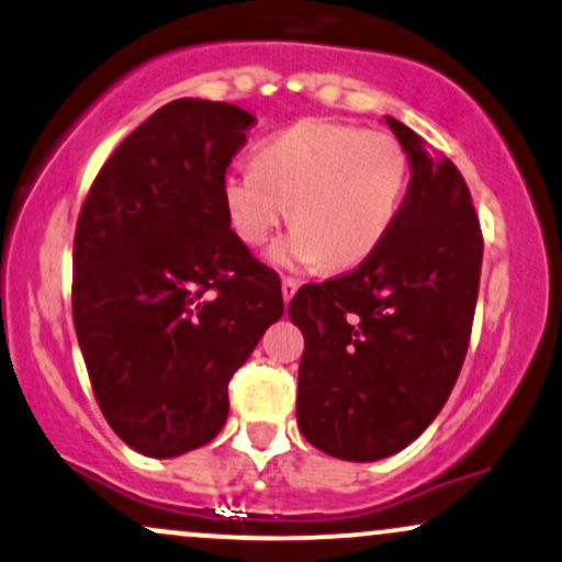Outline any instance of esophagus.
I'll return each mask as SVG.
<instances>
[{"label":"esophagus","instance_id":"esophagus-1","mask_svg":"<svg viewBox=\"0 0 562 562\" xmlns=\"http://www.w3.org/2000/svg\"><path fill=\"white\" fill-rule=\"evenodd\" d=\"M295 290H299V280L295 277H282V299H285V303L293 299Z\"/></svg>","mask_w":562,"mask_h":562}]
</instances>
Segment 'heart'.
Masks as SVG:
<instances>
[{
	"label": "heart",
	"mask_w": 562,
	"mask_h": 562,
	"mask_svg": "<svg viewBox=\"0 0 562 562\" xmlns=\"http://www.w3.org/2000/svg\"><path fill=\"white\" fill-rule=\"evenodd\" d=\"M406 173L404 145L385 128L308 119L263 142L250 169L224 173L222 198L245 245L267 243L290 209L295 229L272 259L348 269L389 235Z\"/></svg>",
	"instance_id": "b5f03b06"
}]
</instances>
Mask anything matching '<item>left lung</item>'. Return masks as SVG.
I'll return each instance as SVG.
<instances>
[{
	"label": "left lung",
	"mask_w": 562,
	"mask_h": 562,
	"mask_svg": "<svg viewBox=\"0 0 562 562\" xmlns=\"http://www.w3.org/2000/svg\"><path fill=\"white\" fill-rule=\"evenodd\" d=\"M385 121L412 166L389 235L288 306L303 333L301 434L351 462L396 454L436 420L465 362L481 282V222L460 169Z\"/></svg>",
	"instance_id": "1"
}]
</instances>
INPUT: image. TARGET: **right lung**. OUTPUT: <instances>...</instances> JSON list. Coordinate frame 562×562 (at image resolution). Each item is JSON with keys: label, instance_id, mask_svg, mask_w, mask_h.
<instances>
[{"label": "right lung", "instance_id": "obj_1", "mask_svg": "<svg viewBox=\"0 0 562 562\" xmlns=\"http://www.w3.org/2000/svg\"><path fill=\"white\" fill-rule=\"evenodd\" d=\"M256 119L173 100L94 177L74 237V325L97 404L147 457L203 447L229 380L282 317L280 277L229 229L222 179Z\"/></svg>", "mask_w": 562, "mask_h": 562}]
</instances>
